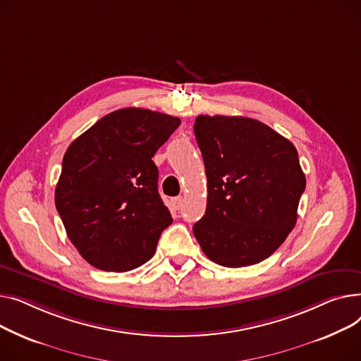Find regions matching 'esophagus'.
<instances>
[{
  "label": "esophagus",
  "mask_w": 361,
  "mask_h": 361,
  "mask_svg": "<svg viewBox=\"0 0 361 361\" xmlns=\"http://www.w3.org/2000/svg\"><path fill=\"white\" fill-rule=\"evenodd\" d=\"M182 205H183V198H182V197H176V198L172 200V207H173L175 209H180Z\"/></svg>",
  "instance_id": "esophagus-1"
}]
</instances>
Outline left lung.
<instances>
[{
    "label": "left lung",
    "mask_w": 361,
    "mask_h": 361,
    "mask_svg": "<svg viewBox=\"0 0 361 361\" xmlns=\"http://www.w3.org/2000/svg\"><path fill=\"white\" fill-rule=\"evenodd\" d=\"M194 133L207 173V209L194 224L213 262L239 268L277 250L298 220L306 188L295 147L245 116L200 115Z\"/></svg>",
    "instance_id": "left-lung-1"
}]
</instances>
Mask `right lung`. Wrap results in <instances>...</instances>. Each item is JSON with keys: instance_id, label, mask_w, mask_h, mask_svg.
I'll use <instances>...</instances> for the list:
<instances>
[{"instance_id": "right-lung-1", "label": "right lung", "mask_w": 361, "mask_h": 361, "mask_svg": "<svg viewBox=\"0 0 361 361\" xmlns=\"http://www.w3.org/2000/svg\"><path fill=\"white\" fill-rule=\"evenodd\" d=\"M180 119L125 108L99 119L67 148L55 205L80 255L102 271L125 272L152 259L172 224L152 160Z\"/></svg>"}]
</instances>
